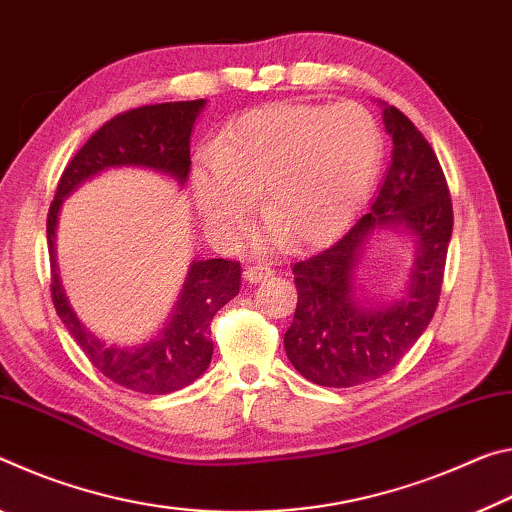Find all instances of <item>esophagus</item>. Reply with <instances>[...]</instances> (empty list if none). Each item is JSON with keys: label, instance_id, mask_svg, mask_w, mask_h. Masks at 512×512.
<instances>
[{"label": "esophagus", "instance_id": "obj_1", "mask_svg": "<svg viewBox=\"0 0 512 512\" xmlns=\"http://www.w3.org/2000/svg\"><path fill=\"white\" fill-rule=\"evenodd\" d=\"M272 274H274L272 267H267V265H251V267H247V270H245V279L249 283H261L265 279H270Z\"/></svg>", "mask_w": 512, "mask_h": 512}]
</instances>
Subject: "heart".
Here are the masks:
<instances>
[{"instance_id": "obj_1", "label": "heart", "mask_w": 512, "mask_h": 512, "mask_svg": "<svg viewBox=\"0 0 512 512\" xmlns=\"http://www.w3.org/2000/svg\"><path fill=\"white\" fill-rule=\"evenodd\" d=\"M383 140L356 104H276L242 115L195 167L208 231L236 240L261 190L270 236L322 245L354 220L379 172Z\"/></svg>"}]
</instances>
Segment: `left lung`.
<instances>
[{
    "label": "left lung",
    "instance_id": "left-lung-1",
    "mask_svg": "<svg viewBox=\"0 0 512 512\" xmlns=\"http://www.w3.org/2000/svg\"><path fill=\"white\" fill-rule=\"evenodd\" d=\"M392 163L370 213L306 261L292 265L297 311L283 345L304 379L351 388L388 374L420 340L438 308L454 208L438 156L408 117L383 104ZM395 228L416 240L407 295L390 305L355 299L353 270L374 230Z\"/></svg>",
    "mask_w": 512,
    "mask_h": 512
}]
</instances>
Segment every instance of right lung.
I'll use <instances>...</instances> for the list:
<instances>
[{
	"mask_svg": "<svg viewBox=\"0 0 512 512\" xmlns=\"http://www.w3.org/2000/svg\"><path fill=\"white\" fill-rule=\"evenodd\" d=\"M206 99L140 106L115 115L83 145L58 181L47 213L52 301L65 329L106 379L142 395H170L197 381L211 365V322L240 292V263L224 258L192 261L170 320L142 345L117 347L81 324L65 297L56 265V222L65 197L83 181L113 167H147L183 186L190 172V133Z\"/></svg>",
	"mask_w": 512,
	"mask_h": 512,
	"instance_id": "add662e5",
	"label": "right lung"
}]
</instances>
